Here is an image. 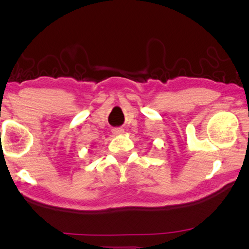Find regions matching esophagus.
<instances>
[{"label":"esophagus","mask_w":249,"mask_h":249,"mask_svg":"<svg viewBox=\"0 0 249 249\" xmlns=\"http://www.w3.org/2000/svg\"><path fill=\"white\" fill-rule=\"evenodd\" d=\"M112 133L113 134H121V133H124V129H122V128H115V129H112Z\"/></svg>","instance_id":"obj_1"}]
</instances>
